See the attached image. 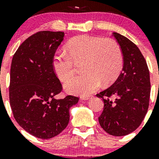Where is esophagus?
Here are the masks:
<instances>
[{
  "instance_id": "1",
  "label": "esophagus",
  "mask_w": 159,
  "mask_h": 159,
  "mask_svg": "<svg viewBox=\"0 0 159 159\" xmlns=\"http://www.w3.org/2000/svg\"><path fill=\"white\" fill-rule=\"evenodd\" d=\"M91 98H93V96H82V97H81V98L83 100H88Z\"/></svg>"
}]
</instances>
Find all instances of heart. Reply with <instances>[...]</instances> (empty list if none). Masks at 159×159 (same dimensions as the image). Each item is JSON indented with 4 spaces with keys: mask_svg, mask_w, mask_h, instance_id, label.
I'll return each instance as SVG.
<instances>
[{
    "mask_svg": "<svg viewBox=\"0 0 159 159\" xmlns=\"http://www.w3.org/2000/svg\"><path fill=\"white\" fill-rule=\"evenodd\" d=\"M68 54L56 52L52 58V67L61 81L72 77L75 63L83 61L84 73L71 78L64 87L75 94L86 96L98 90L102 82L109 84L119 76L123 68V57L121 48L112 39L80 35L67 43Z\"/></svg>",
    "mask_w": 159,
    "mask_h": 159,
    "instance_id": "1",
    "label": "heart"
}]
</instances>
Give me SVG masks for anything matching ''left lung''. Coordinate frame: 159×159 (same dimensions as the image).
I'll use <instances>...</instances> for the list:
<instances>
[{"label":"left lung","mask_w":159,"mask_h":159,"mask_svg":"<svg viewBox=\"0 0 159 159\" xmlns=\"http://www.w3.org/2000/svg\"><path fill=\"white\" fill-rule=\"evenodd\" d=\"M113 36L121 48L123 68L110 87L96 94L104 102L98 122L109 134L124 136L136 130L147 114L150 78L147 62L138 47L118 33H113Z\"/></svg>","instance_id":"left-lung-1"}]
</instances>
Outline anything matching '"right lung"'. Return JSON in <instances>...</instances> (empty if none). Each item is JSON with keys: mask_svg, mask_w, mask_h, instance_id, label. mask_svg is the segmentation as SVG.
Instances as JSON below:
<instances>
[{"mask_svg": "<svg viewBox=\"0 0 159 159\" xmlns=\"http://www.w3.org/2000/svg\"><path fill=\"white\" fill-rule=\"evenodd\" d=\"M64 33L44 30L33 34L19 47L10 69V102L16 122L26 132L50 139L64 130L69 108L79 98L56 99L62 84L52 67V58Z\"/></svg>", "mask_w": 159, "mask_h": 159, "instance_id": "1", "label": "right lung"}]
</instances>
